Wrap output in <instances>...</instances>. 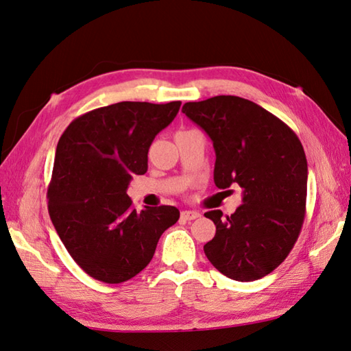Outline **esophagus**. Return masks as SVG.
Returning <instances> with one entry per match:
<instances>
[{
    "label": "esophagus",
    "instance_id": "1",
    "mask_svg": "<svg viewBox=\"0 0 351 351\" xmlns=\"http://www.w3.org/2000/svg\"><path fill=\"white\" fill-rule=\"evenodd\" d=\"M200 217V214L197 211H182L181 213V219L185 221H190V220H195Z\"/></svg>",
    "mask_w": 351,
    "mask_h": 351
}]
</instances>
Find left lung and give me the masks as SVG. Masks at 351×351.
I'll return each mask as SVG.
<instances>
[{"mask_svg":"<svg viewBox=\"0 0 351 351\" xmlns=\"http://www.w3.org/2000/svg\"><path fill=\"white\" fill-rule=\"evenodd\" d=\"M182 113L213 140L215 185L243 190L234 214H205L215 225L205 255L234 280L264 278L285 261L304 220L308 161L300 140L270 111L240 96L187 102Z\"/></svg>","mask_w":351,"mask_h":351,"instance_id":"obj_1","label":"left lung"}]
</instances>
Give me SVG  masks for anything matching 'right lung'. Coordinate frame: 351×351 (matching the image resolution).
<instances>
[{
    "mask_svg": "<svg viewBox=\"0 0 351 351\" xmlns=\"http://www.w3.org/2000/svg\"><path fill=\"white\" fill-rule=\"evenodd\" d=\"M169 104L117 102L77 117L56 149L48 211L73 261L106 283L130 280L151 263L160 237L175 225V206L136 211L126 195L147 170L156 134L180 111Z\"/></svg>",
    "mask_w": 351,
    "mask_h": 351,
    "instance_id": "add662e5",
    "label": "right lung"
}]
</instances>
